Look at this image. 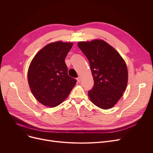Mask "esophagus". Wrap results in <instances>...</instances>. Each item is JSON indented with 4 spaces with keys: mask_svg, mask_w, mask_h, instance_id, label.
<instances>
[{
    "mask_svg": "<svg viewBox=\"0 0 153 153\" xmlns=\"http://www.w3.org/2000/svg\"><path fill=\"white\" fill-rule=\"evenodd\" d=\"M77 81H78L79 82H81V77H80V76H79V77L77 78Z\"/></svg>",
    "mask_w": 153,
    "mask_h": 153,
    "instance_id": "obj_1",
    "label": "esophagus"
}]
</instances>
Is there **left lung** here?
Instances as JSON below:
<instances>
[{"label":"left lung","mask_w":153,"mask_h":153,"mask_svg":"<svg viewBox=\"0 0 153 153\" xmlns=\"http://www.w3.org/2000/svg\"><path fill=\"white\" fill-rule=\"evenodd\" d=\"M89 60L94 84L88 95L99 108L108 109L122 97L128 83V71L122 56L105 42L95 39L77 45Z\"/></svg>","instance_id":"1"}]
</instances>
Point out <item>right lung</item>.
<instances>
[{
	"mask_svg": "<svg viewBox=\"0 0 153 153\" xmlns=\"http://www.w3.org/2000/svg\"><path fill=\"white\" fill-rule=\"evenodd\" d=\"M72 43L58 42L47 45L31 61L28 81L34 97L43 105L53 107L61 103L77 81L68 74L64 62Z\"/></svg>",
	"mask_w": 153,
	"mask_h": 153,
	"instance_id": "obj_1",
	"label": "right lung"
}]
</instances>
